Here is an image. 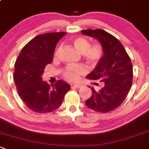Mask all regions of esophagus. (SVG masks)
Wrapping results in <instances>:
<instances>
[{"label": "esophagus", "mask_w": 149, "mask_h": 149, "mask_svg": "<svg viewBox=\"0 0 149 149\" xmlns=\"http://www.w3.org/2000/svg\"><path fill=\"white\" fill-rule=\"evenodd\" d=\"M73 86L76 87V88H80L82 87V85L81 84H73Z\"/></svg>", "instance_id": "1"}]
</instances>
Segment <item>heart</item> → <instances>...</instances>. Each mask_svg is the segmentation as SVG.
I'll return each instance as SVG.
<instances>
[{"label":"heart","mask_w":149,"mask_h":149,"mask_svg":"<svg viewBox=\"0 0 149 149\" xmlns=\"http://www.w3.org/2000/svg\"><path fill=\"white\" fill-rule=\"evenodd\" d=\"M72 43L75 49L83 54L84 57L89 63L98 62L103 56V51L102 48L98 44H93L90 46V42L86 38L83 37H76L72 40ZM60 47L58 48L55 53V56H57ZM86 69L82 65H68L63 70L62 73L64 79L69 81H76L79 79L80 76L86 73Z\"/></svg>","instance_id":"b5f03b06"}]
</instances>
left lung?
<instances>
[{
    "mask_svg": "<svg viewBox=\"0 0 149 149\" xmlns=\"http://www.w3.org/2000/svg\"><path fill=\"white\" fill-rule=\"evenodd\" d=\"M86 36L95 38L101 43L103 55L87 79L100 81L102 88L95 91L86 105L96 112L106 113L121 104L132 85L133 67L124 47L116 38L102 29L81 31ZM96 84V83H93Z\"/></svg>",
    "mask_w": 149,
    "mask_h": 149,
    "instance_id": "left-lung-1",
    "label": "left lung"
}]
</instances>
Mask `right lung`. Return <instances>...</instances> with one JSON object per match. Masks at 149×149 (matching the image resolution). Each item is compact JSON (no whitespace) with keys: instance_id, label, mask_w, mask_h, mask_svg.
Listing matches in <instances>:
<instances>
[{"instance_id":"obj_1","label":"right lung","mask_w":149,"mask_h":149,"mask_svg":"<svg viewBox=\"0 0 149 149\" xmlns=\"http://www.w3.org/2000/svg\"><path fill=\"white\" fill-rule=\"evenodd\" d=\"M66 33L38 35L21 50L15 63L13 79L18 95L29 109L48 113L61 105L70 86L63 81L50 86L42 80L44 68L51 63L56 44Z\"/></svg>"}]
</instances>
